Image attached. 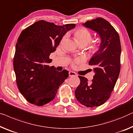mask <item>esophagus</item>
<instances>
[{
  "instance_id": "obj_1",
  "label": "esophagus",
  "mask_w": 133,
  "mask_h": 133,
  "mask_svg": "<svg viewBox=\"0 0 133 133\" xmlns=\"http://www.w3.org/2000/svg\"><path fill=\"white\" fill-rule=\"evenodd\" d=\"M69 76H70V77H72V76H77V75L76 72L70 71H69Z\"/></svg>"
}]
</instances>
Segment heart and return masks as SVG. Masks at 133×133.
<instances>
[{"mask_svg": "<svg viewBox=\"0 0 133 133\" xmlns=\"http://www.w3.org/2000/svg\"><path fill=\"white\" fill-rule=\"evenodd\" d=\"M75 39L76 41L78 44H84L87 45L90 43L92 39V34L87 29L84 28L80 29L75 32ZM101 44V39L98 38L95 43H92L90 45V50L92 52L95 53L98 50ZM83 60L82 59H77L75 61V63L82 62Z\"/></svg>", "mask_w": 133, "mask_h": 133, "instance_id": "heart-1", "label": "heart"}]
</instances>
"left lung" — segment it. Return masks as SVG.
I'll return each mask as SVG.
<instances>
[{
	"label": "left lung",
	"mask_w": 133,
	"mask_h": 133,
	"mask_svg": "<svg viewBox=\"0 0 133 133\" xmlns=\"http://www.w3.org/2000/svg\"><path fill=\"white\" fill-rule=\"evenodd\" d=\"M83 26L97 32L101 44L89 62L95 72L92 82L89 83L84 77L78 76L80 83L75 95L82 104L98 107L109 98L118 80L121 68L120 39L114 28L101 17L87 21Z\"/></svg>",
	"instance_id": "1"
}]
</instances>
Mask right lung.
I'll list each match as a JSON object with an SVG mask.
<instances>
[{"instance_id":"right-lung-1","label":"right lung","mask_w":133,"mask_h":133,"mask_svg":"<svg viewBox=\"0 0 133 133\" xmlns=\"http://www.w3.org/2000/svg\"><path fill=\"white\" fill-rule=\"evenodd\" d=\"M75 27V24L57 26L39 20L19 36L13 65L18 89L29 103L41 106L52 101L68 77V71L59 72L48 63L63 36Z\"/></svg>"}]
</instances>
